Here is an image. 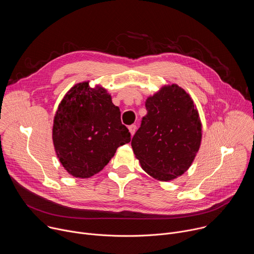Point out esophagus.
<instances>
[{"mask_svg": "<svg viewBox=\"0 0 254 254\" xmlns=\"http://www.w3.org/2000/svg\"><path fill=\"white\" fill-rule=\"evenodd\" d=\"M128 129H129L130 134H131V135H133V133H134V132H135V130H136V127H135L134 125H131V126H129V127H128Z\"/></svg>", "mask_w": 254, "mask_h": 254, "instance_id": "obj_1", "label": "esophagus"}]
</instances>
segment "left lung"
Listing matches in <instances>:
<instances>
[{
  "mask_svg": "<svg viewBox=\"0 0 254 254\" xmlns=\"http://www.w3.org/2000/svg\"><path fill=\"white\" fill-rule=\"evenodd\" d=\"M146 108L131 148L144 172L160 181L173 180L189 169L199 150L198 112L189 94L176 84L149 97Z\"/></svg>",
  "mask_w": 254,
  "mask_h": 254,
  "instance_id": "obj_1",
  "label": "left lung"
}]
</instances>
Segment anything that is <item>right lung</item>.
<instances>
[{"instance_id":"add662e5","label":"right lung","mask_w":254,"mask_h":254,"mask_svg":"<svg viewBox=\"0 0 254 254\" xmlns=\"http://www.w3.org/2000/svg\"><path fill=\"white\" fill-rule=\"evenodd\" d=\"M130 141L120 108L101 87L88 82L72 87L62 99L53 125L54 148L62 166L76 178L100 172L117 149Z\"/></svg>"}]
</instances>
